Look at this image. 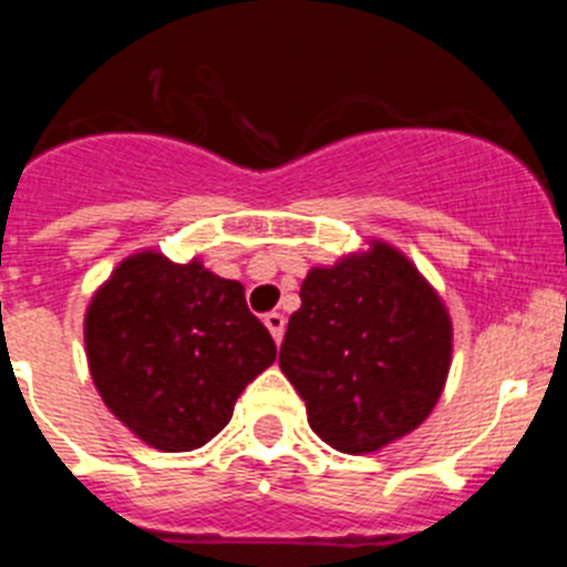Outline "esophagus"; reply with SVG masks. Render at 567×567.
Instances as JSON below:
<instances>
[{"mask_svg":"<svg viewBox=\"0 0 567 567\" xmlns=\"http://www.w3.org/2000/svg\"><path fill=\"white\" fill-rule=\"evenodd\" d=\"M264 323H267V329H269V334L275 338V343H280V340H284V329H287V318H284L280 312H269V315H264Z\"/></svg>","mask_w":567,"mask_h":567,"instance_id":"esophagus-1","label":"esophagus"}]
</instances>
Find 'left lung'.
<instances>
[{
    "instance_id": "left-lung-1",
    "label": "left lung",
    "mask_w": 567,
    "mask_h": 567,
    "mask_svg": "<svg viewBox=\"0 0 567 567\" xmlns=\"http://www.w3.org/2000/svg\"><path fill=\"white\" fill-rule=\"evenodd\" d=\"M452 340L437 289L398 247L372 238L332 267L309 269L278 365L323 443L372 454L432 414Z\"/></svg>"
}]
</instances>
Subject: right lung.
<instances>
[{"label": "right lung", "instance_id": "1", "mask_svg": "<svg viewBox=\"0 0 567 567\" xmlns=\"http://www.w3.org/2000/svg\"><path fill=\"white\" fill-rule=\"evenodd\" d=\"M84 352L104 405L158 452H193L233 420L235 400L275 363V340L244 284L202 258L133 252L93 292Z\"/></svg>", "mask_w": 567, "mask_h": 567}]
</instances>
